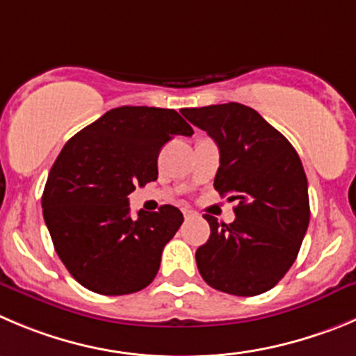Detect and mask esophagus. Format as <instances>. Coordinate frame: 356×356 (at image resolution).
Instances as JSON below:
<instances>
[{"mask_svg":"<svg viewBox=\"0 0 356 356\" xmlns=\"http://www.w3.org/2000/svg\"><path fill=\"white\" fill-rule=\"evenodd\" d=\"M184 216H185V218H192V216H195V213L192 211V209L185 208V209H184Z\"/></svg>","mask_w":356,"mask_h":356,"instance_id":"esophagus-1","label":"esophagus"}]
</instances>
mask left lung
I'll list each match as a JSON object with an SVG mask.
<instances>
[{
    "label": "left lung",
    "instance_id": "1",
    "mask_svg": "<svg viewBox=\"0 0 356 356\" xmlns=\"http://www.w3.org/2000/svg\"><path fill=\"white\" fill-rule=\"evenodd\" d=\"M181 113L218 145L215 188L239 202L232 223L204 215L211 234L195 252L199 273L209 286L231 296L267 292L296 262L309 225L302 162L290 141L245 104Z\"/></svg>",
    "mask_w": 356,
    "mask_h": 356
}]
</instances>
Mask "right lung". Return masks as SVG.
I'll list each match as a JSON object with an SVG mask.
<instances>
[{
    "label": "right lung",
    "instance_id": "obj_1",
    "mask_svg": "<svg viewBox=\"0 0 356 356\" xmlns=\"http://www.w3.org/2000/svg\"><path fill=\"white\" fill-rule=\"evenodd\" d=\"M191 125L168 108L120 106L74 134L54 162L42 195L54 248L90 292L125 296L154 282L161 255L184 222L171 204L131 218L127 195L157 180L161 148Z\"/></svg>",
    "mask_w": 356,
    "mask_h": 356
}]
</instances>
